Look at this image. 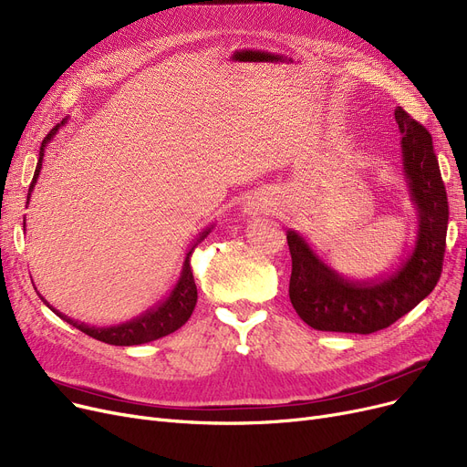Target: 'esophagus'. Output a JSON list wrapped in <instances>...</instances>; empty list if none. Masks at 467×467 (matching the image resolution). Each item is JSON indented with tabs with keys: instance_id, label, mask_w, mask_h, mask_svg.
Returning <instances> with one entry per match:
<instances>
[{
	"instance_id": "1",
	"label": "esophagus",
	"mask_w": 467,
	"mask_h": 467,
	"mask_svg": "<svg viewBox=\"0 0 467 467\" xmlns=\"http://www.w3.org/2000/svg\"><path fill=\"white\" fill-rule=\"evenodd\" d=\"M265 211H268V205L262 203L260 199H253V202H249V203L245 205L247 216H256V214H262V213H265Z\"/></svg>"
}]
</instances>
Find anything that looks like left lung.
<instances>
[{"label":"left lung","instance_id":"8db88e82","mask_svg":"<svg viewBox=\"0 0 467 467\" xmlns=\"http://www.w3.org/2000/svg\"><path fill=\"white\" fill-rule=\"evenodd\" d=\"M401 132L403 172L418 216L412 251L393 272L348 279L325 264L295 232H286L293 274L288 296L304 323L316 330L370 335L389 327L424 300L439 281L447 247L449 202L428 129L403 108L395 109Z\"/></svg>","mask_w":467,"mask_h":467}]
</instances>
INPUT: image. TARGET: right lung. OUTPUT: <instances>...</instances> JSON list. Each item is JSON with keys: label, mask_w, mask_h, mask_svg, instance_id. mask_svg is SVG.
<instances>
[{"label": "right lung", "mask_w": 467, "mask_h": 467, "mask_svg": "<svg viewBox=\"0 0 467 467\" xmlns=\"http://www.w3.org/2000/svg\"><path fill=\"white\" fill-rule=\"evenodd\" d=\"M62 125H64V121L60 125H57L49 132V135L46 137V140L41 142L39 158H37L36 172H34L30 190H28L26 203H30L34 186H36L37 176L41 172V163H43V155H46V146L51 142V139L57 135L58 127H62ZM25 226H26V220H25ZM211 230H213V226L205 228L202 234H199V237L193 241V245L188 249L184 264H182L181 277H179V281H176V285L172 286V291L169 293V296L163 298L161 302L155 304L153 307L146 309L144 314H140L139 317L130 319V321H125V323H119V325H112V327H91V325L79 323L76 319H70L68 316L60 314L58 309H55L39 293L37 295H39V298L43 302L47 304V307L53 309V312L62 321L70 323L72 327H76L81 332H85V335L93 337V338H97V340H100L104 344H112V346H139V344H146V342H151V340L163 338V337L171 335V332L179 330L190 319V316L193 312L195 302H197V286H195V281H193V272H192L190 258H192V253L195 251V247L199 245V243H202L211 234Z\"/></svg>", "instance_id": "add662e5"}]
</instances>
